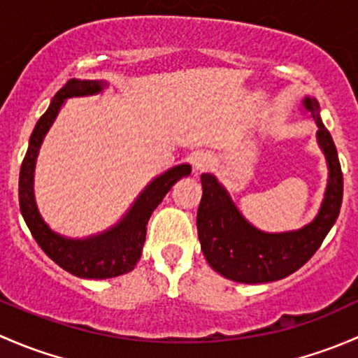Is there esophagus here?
Here are the masks:
<instances>
[{"label": "esophagus", "mask_w": 358, "mask_h": 358, "mask_svg": "<svg viewBox=\"0 0 358 358\" xmlns=\"http://www.w3.org/2000/svg\"><path fill=\"white\" fill-rule=\"evenodd\" d=\"M208 166H209V159L202 156V154L194 159V168H196L197 171H204V169H208Z\"/></svg>", "instance_id": "1"}]
</instances>
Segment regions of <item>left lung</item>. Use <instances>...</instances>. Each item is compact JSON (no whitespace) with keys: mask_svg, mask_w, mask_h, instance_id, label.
<instances>
[{"mask_svg":"<svg viewBox=\"0 0 358 358\" xmlns=\"http://www.w3.org/2000/svg\"><path fill=\"white\" fill-rule=\"evenodd\" d=\"M303 107L319 128L317 142L329 168L322 206L308 225L292 232H262L241 215L215 176L201 175L202 199L197 209L201 249L211 268L227 279L263 284L291 275L315 255L338 218L343 201V173L333 136L320 119L315 99L306 96Z\"/></svg>","mask_w":358,"mask_h":358,"instance_id":"obj_1","label":"left lung"}]
</instances>
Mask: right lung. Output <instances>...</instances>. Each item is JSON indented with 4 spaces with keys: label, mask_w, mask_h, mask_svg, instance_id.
<instances>
[{
    "label": "right lung",
    "mask_w": 358,
    "mask_h": 358,
    "mask_svg": "<svg viewBox=\"0 0 358 358\" xmlns=\"http://www.w3.org/2000/svg\"><path fill=\"white\" fill-rule=\"evenodd\" d=\"M106 86L107 83L103 81L69 79L64 88L57 92L48 110L36 122L19 178L20 213H22L32 237L57 265L81 279H110V277L131 272L142 256L150 215L157 208L159 202L164 199L166 194L171 190V187L183 176H189L192 171L190 164H178L159 175L136 197V201L133 202L129 211L122 216L121 222L99 236L86 237V239H67V237L53 232L39 215L34 201V189H32L39 147L48 133L50 126L59 115V110L62 109L66 99L95 95V93L102 92Z\"/></svg>",
    "instance_id": "1"
}]
</instances>
